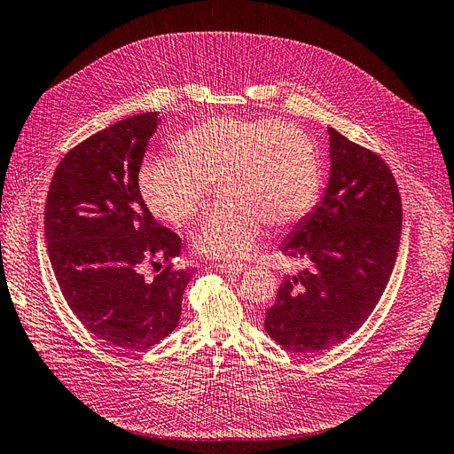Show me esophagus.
Wrapping results in <instances>:
<instances>
[{"instance_id":"obj_1","label":"esophagus","mask_w":454,"mask_h":454,"mask_svg":"<svg viewBox=\"0 0 454 454\" xmlns=\"http://www.w3.org/2000/svg\"><path fill=\"white\" fill-rule=\"evenodd\" d=\"M215 267L223 272H228V274H239V272L247 270V265H243V263H216Z\"/></svg>"}]
</instances>
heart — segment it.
<instances>
[{
  "label": "heart",
  "instance_id": "b5f03b06",
  "mask_svg": "<svg viewBox=\"0 0 454 454\" xmlns=\"http://www.w3.org/2000/svg\"><path fill=\"white\" fill-rule=\"evenodd\" d=\"M176 152L180 158L152 155L141 165V194L155 216L182 226L200 211L211 184L221 182L228 204L204 215L191 238L206 258L245 260L269 223L291 226L317 202V150L293 124L216 116L185 131Z\"/></svg>",
  "mask_w": 454,
  "mask_h": 454
}]
</instances>
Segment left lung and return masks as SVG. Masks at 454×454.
Segmentation results:
<instances>
[{"label":"left lung","instance_id":"1","mask_svg":"<svg viewBox=\"0 0 454 454\" xmlns=\"http://www.w3.org/2000/svg\"><path fill=\"white\" fill-rule=\"evenodd\" d=\"M326 129L325 194L282 245L311 267L286 276L265 317L269 336L297 354L326 350L362 328L389 282L401 241V194L389 167Z\"/></svg>","mask_w":454,"mask_h":454}]
</instances>
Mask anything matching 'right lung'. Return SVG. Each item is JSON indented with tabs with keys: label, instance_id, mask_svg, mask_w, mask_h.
Wrapping results in <instances>:
<instances>
[{
	"label": "right lung",
	"instance_id": "obj_1",
	"mask_svg": "<svg viewBox=\"0 0 454 454\" xmlns=\"http://www.w3.org/2000/svg\"><path fill=\"white\" fill-rule=\"evenodd\" d=\"M157 122V113H143L90 135L57 165L46 199L48 254L67 304L98 340L124 352L178 326L191 280L170 265L182 239L153 219L139 191ZM146 262L169 265L146 281Z\"/></svg>",
	"mask_w": 454,
	"mask_h": 454
}]
</instances>
